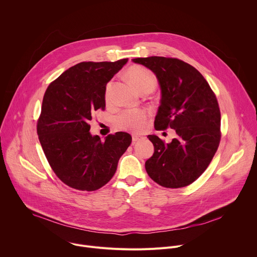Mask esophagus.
<instances>
[{"label":"esophagus","mask_w":257,"mask_h":257,"mask_svg":"<svg viewBox=\"0 0 257 257\" xmlns=\"http://www.w3.org/2000/svg\"><path fill=\"white\" fill-rule=\"evenodd\" d=\"M141 138H142V137L139 136V135H136V134H133V135H132V141H133V142H137V141H139Z\"/></svg>","instance_id":"obj_1"}]
</instances>
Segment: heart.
Here are the masks:
<instances>
[{
    "mask_svg": "<svg viewBox=\"0 0 257 257\" xmlns=\"http://www.w3.org/2000/svg\"><path fill=\"white\" fill-rule=\"evenodd\" d=\"M127 78L133 84V86L140 92L153 91L158 85V78L155 73L143 66L135 65L127 70ZM112 82H108L104 88V100L106 102L111 98ZM149 112L143 108H131L125 109L115 118V126L120 130H126L130 132L142 131L148 122Z\"/></svg>",
    "mask_w": 257,
    "mask_h": 257,
    "instance_id": "obj_1",
    "label": "heart"
}]
</instances>
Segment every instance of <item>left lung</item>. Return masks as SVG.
<instances>
[{"label":"left lung","instance_id":"obj_1","mask_svg":"<svg viewBox=\"0 0 257 257\" xmlns=\"http://www.w3.org/2000/svg\"><path fill=\"white\" fill-rule=\"evenodd\" d=\"M133 62L151 69L161 85L156 130L176 131L171 143L157 135L148 136L155 153L145 162V170L163 187L188 186L206 170L221 141L216 96L201 73L184 61L155 56Z\"/></svg>","mask_w":257,"mask_h":257}]
</instances>
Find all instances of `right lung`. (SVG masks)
Returning a JSON list of instances; mask_svg holds the SVG:
<instances>
[{
	"mask_svg": "<svg viewBox=\"0 0 257 257\" xmlns=\"http://www.w3.org/2000/svg\"><path fill=\"white\" fill-rule=\"evenodd\" d=\"M127 61L81 62L45 92L36 131L52 170L71 188L94 191L105 185L132 141L126 132L109 134L104 141L89 132L94 113L105 107L106 83Z\"/></svg>",
	"mask_w": 257,
	"mask_h": 257,
	"instance_id": "1",
	"label": "right lung"
}]
</instances>
